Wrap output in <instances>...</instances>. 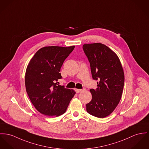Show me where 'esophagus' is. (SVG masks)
<instances>
[{
  "instance_id": "1",
  "label": "esophagus",
  "mask_w": 149,
  "mask_h": 149,
  "mask_svg": "<svg viewBox=\"0 0 149 149\" xmlns=\"http://www.w3.org/2000/svg\"><path fill=\"white\" fill-rule=\"evenodd\" d=\"M84 90V89H76V92H77V93H79V92H81L83 91Z\"/></svg>"
}]
</instances>
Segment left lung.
I'll list each match as a JSON object with an SVG mask.
<instances>
[{
  "label": "left lung",
  "instance_id": "obj_1",
  "mask_svg": "<svg viewBox=\"0 0 149 149\" xmlns=\"http://www.w3.org/2000/svg\"><path fill=\"white\" fill-rule=\"evenodd\" d=\"M83 49L90 64L92 77L98 81L97 88L90 90L92 98L86 104V110L93 116L104 118L115 110L121 98L123 69L116 54L104 44H84Z\"/></svg>",
  "mask_w": 149,
  "mask_h": 149
}]
</instances>
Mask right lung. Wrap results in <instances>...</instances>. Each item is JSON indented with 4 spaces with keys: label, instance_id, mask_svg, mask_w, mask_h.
I'll use <instances>...</instances> for the list:
<instances>
[{
    "label": "right lung",
    "instance_id": "right-lung-1",
    "mask_svg": "<svg viewBox=\"0 0 149 149\" xmlns=\"http://www.w3.org/2000/svg\"><path fill=\"white\" fill-rule=\"evenodd\" d=\"M75 46H46L38 50L26 70L28 95L36 109L47 116L63 114L75 92L60 86V70Z\"/></svg>",
    "mask_w": 149,
    "mask_h": 149
}]
</instances>
